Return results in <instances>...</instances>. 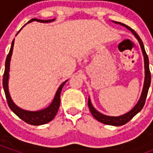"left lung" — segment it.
<instances>
[{
    "mask_svg": "<svg viewBox=\"0 0 153 153\" xmlns=\"http://www.w3.org/2000/svg\"><path fill=\"white\" fill-rule=\"evenodd\" d=\"M115 24H117V25H120L122 26H124L126 28H128V30H130L132 32V33L134 35L135 38H137L138 40V42L140 44V47H141L142 51H143V58H144V69H145V79H144V84H143V92H142L141 97L138 100V103L135 105V106L133 108V109L128 111V113H126L125 115H120V116H108V115H105L100 113L99 111H97L94 107L92 105L91 103V100L90 98H88V107H89V110L92 115H93V117L96 119L97 120H98L101 123H103L105 125H115V126H120V125H123L128 123L130 120H131L134 115H136L138 114L144 106L145 101H146V97H147V95H148V89H149V87H150V84H151V73H150V70H149V60H148V56L146 51H145L144 46H143V43L142 42L141 38H139V36L137 34V33L131 28L130 27H128L125 24H122V23H120V22L113 21Z\"/></svg>",
    "mask_w": 153,
    "mask_h": 153,
    "instance_id": "1",
    "label": "left lung"
}]
</instances>
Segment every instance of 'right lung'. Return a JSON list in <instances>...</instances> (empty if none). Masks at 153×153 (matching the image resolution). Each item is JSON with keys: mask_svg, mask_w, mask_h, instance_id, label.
Segmentation results:
<instances>
[{"mask_svg": "<svg viewBox=\"0 0 153 153\" xmlns=\"http://www.w3.org/2000/svg\"><path fill=\"white\" fill-rule=\"evenodd\" d=\"M54 20H55V19H47V20H42V19H38L35 18L32 19L31 20H29L27 24L31 23L33 21H38L40 22V23H50V22H52ZM14 41H15V39L12 42L10 50L9 51V54L7 55V57H6L5 65V72H4V75H3V88H4V91H5V97H6L8 106L15 115H18L21 120H23L24 121L28 123L29 125H41L47 124L48 122H50L51 120H52L54 117L56 115L60 103V93H61V90H62V88L65 85V83L67 82V80L65 81L63 83L60 84L59 88L57 89L56 93L55 95V97H54L52 102L51 103L50 106H47V108L41 110V111H26V110L21 109L18 106H16L14 103V102L12 101L8 89L10 62L12 52H13V47H14V42H15Z\"/></svg>", "mask_w": 153, "mask_h": 153, "instance_id": "add662e5", "label": "right lung"}]
</instances>
